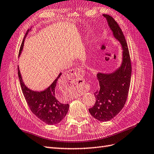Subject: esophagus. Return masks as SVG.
I'll return each instance as SVG.
<instances>
[{"label":"esophagus","instance_id":"obj_1","mask_svg":"<svg viewBox=\"0 0 154 154\" xmlns=\"http://www.w3.org/2000/svg\"><path fill=\"white\" fill-rule=\"evenodd\" d=\"M82 74V71L80 69H72L70 70L69 71L65 74L64 76V81L67 82V81L69 80H72L74 78H77L80 76Z\"/></svg>","mask_w":154,"mask_h":154}]
</instances>
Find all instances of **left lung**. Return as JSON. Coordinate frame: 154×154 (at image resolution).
Instances as JSON below:
<instances>
[{
  "label": "left lung",
  "instance_id": "1",
  "mask_svg": "<svg viewBox=\"0 0 154 154\" xmlns=\"http://www.w3.org/2000/svg\"><path fill=\"white\" fill-rule=\"evenodd\" d=\"M103 16L122 50L121 63L118 68L109 73H97L100 87L94 93L96 102L89 109L94 118L99 121L107 122L114 118L125 105L130 85L131 65L128 45L121 29L112 17L106 14Z\"/></svg>",
  "mask_w": 154,
  "mask_h": 154
}]
</instances>
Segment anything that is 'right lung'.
Returning a JSON list of instances; mask_svg holds the SVG:
<instances>
[{
	"label": "right lung",
	"instance_id": "1",
	"mask_svg": "<svg viewBox=\"0 0 154 154\" xmlns=\"http://www.w3.org/2000/svg\"><path fill=\"white\" fill-rule=\"evenodd\" d=\"M32 30V28L27 31L26 35ZM24 39L20 48L19 54L23 50ZM60 72L57 78L47 89L43 91H34L25 85L18 67V75L22 91L28 106L36 117L49 125H54L60 123L67 115L69 104L62 103L59 100V94L57 91V80L61 75Z\"/></svg>",
	"mask_w": 154,
	"mask_h": 154
}]
</instances>
